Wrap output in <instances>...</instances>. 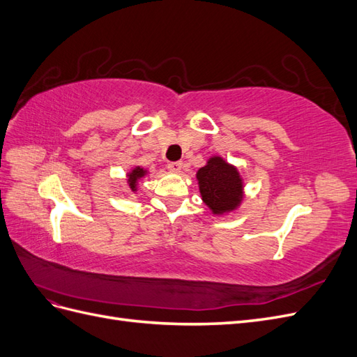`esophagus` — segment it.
Wrapping results in <instances>:
<instances>
[{"mask_svg": "<svg viewBox=\"0 0 357 357\" xmlns=\"http://www.w3.org/2000/svg\"><path fill=\"white\" fill-rule=\"evenodd\" d=\"M183 168V162L176 160V162H168V169L172 172H180Z\"/></svg>", "mask_w": 357, "mask_h": 357, "instance_id": "obj_1", "label": "esophagus"}]
</instances>
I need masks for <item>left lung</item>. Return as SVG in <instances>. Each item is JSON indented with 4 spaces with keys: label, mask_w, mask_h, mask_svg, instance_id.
Masks as SVG:
<instances>
[{
    "label": "left lung",
    "mask_w": 357,
    "mask_h": 357,
    "mask_svg": "<svg viewBox=\"0 0 357 357\" xmlns=\"http://www.w3.org/2000/svg\"><path fill=\"white\" fill-rule=\"evenodd\" d=\"M202 201L213 213L234 210L243 198V183L238 171L222 158H211L197 174Z\"/></svg>",
    "instance_id": "obj_1"
}]
</instances>
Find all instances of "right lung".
Returning a JSON list of instances; mask_svg holds the SVG:
<instances>
[{
    "instance_id": "add662e5",
    "label": "right lung",
    "mask_w": 357,
    "mask_h": 357,
    "mask_svg": "<svg viewBox=\"0 0 357 357\" xmlns=\"http://www.w3.org/2000/svg\"><path fill=\"white\" fill-rule=\"evenodd\" d=\"M144 174H146V171H144L143 168H139V167L134 168V169H132V172H131V174L128 176V177H129V180H128V181H129V188H131L132 190H135L138 178H142Z\"/></svg>"
}]
</instances>
